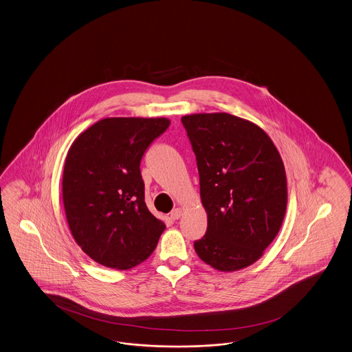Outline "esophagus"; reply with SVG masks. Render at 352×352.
<instances>
[{
    "mask_svg": "<svg viewBox=\"0 0 352 352\" xmlns=\"http://www.w3.org/2000/svg\"><path fill=\"white\" fill-rule=\"evenodd\" d=\"M181 216H182V210L181 208H175L174 211L170 213V217L173 220H178V219H181Z\"/></svg>",
    "mask_w": 352,
    "mask_h": 352,
    "instance_id": "34e87169",
    "label": "esophagus"
}]
</instances>
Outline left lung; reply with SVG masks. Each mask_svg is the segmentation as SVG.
Wrapping results in <instances>:
<instances>
[{
  "instance_id": "8db88e82",
  "label": "left lung",
  "mask_w": 352,
  "mask_h": 352,
  "mask_svg": "<svg viewBox=\"0 0 352 352\" xmlns=\"http://www.w3.org/2000/svg\"><path fill=\"white\" fill-rule=\"evenodd\" d=\"M182 123L208 220L194 243L197 256L221 272L249 267L275 239L287 211L280 153L261 126L230 113H191Z\"/></svg>"
}]
</instances>
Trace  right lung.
Instances as JSON below:
<instances>
[{
  "label": "right lung",
  "instance_id": "right-lung-1",
  "mask_svg": "<svg viewBox=\"0 0 352 352\" xmlns=\"http://www.w3.org/2000/svg\"><path fill=\"white\" fill-rule=\"evenodd\" d=\"M166 118H104L65 157L63 203L72 236L99 265L129 270L155 252L165 223L144 201L141 157Z\"/></svg>",
  "mask_w": 352,
  "mask_h": 352
}]
</instances>
